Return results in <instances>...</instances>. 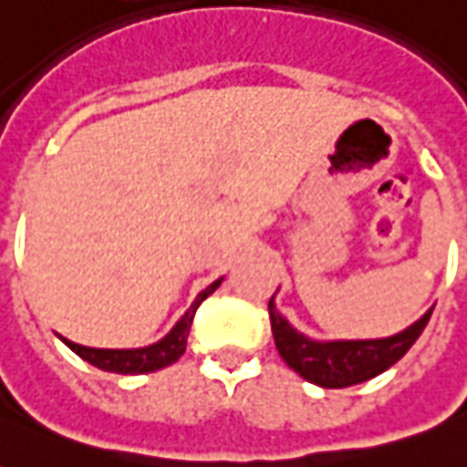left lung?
<instances>
[{
    "instance_id": "obj_1",
    "label": "left lung",
    "mask_w": 467,
    "mask_h": 467,
    "mask_svg": "<svg viewBox=\"0 0 467 467\" xmlns=\"http://www.w3.org/2000/svg\"><path fill=\"white\" fill-rule=\"evenodd\" d=\"M267 310H270V325H273V337L280 358L300 378L315 382L320 388H350V385L370 380L375 375L392 368L420 337L432 315V310H428L418 323H412L410 327H405L402 333L392 335V337L320 343V340H310L307 335L297 333L293 325L277 313L273 297H270Z\"/></svg>"
}]
</instances>
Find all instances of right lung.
<instances>
[{
    "mask_svg": "<svg viewBox=\"0 0 467 467\" xmlns=\"http://www.w3.org/2000/svg\"><path fill=\"white\" fill-rule=\"evenodd\" d=\"M223 277L214 280L210 287H204L202 293L194 297V303L190 305V310L177 320L170 333L164 335L160 343L147 345V348H134V350H99V348H85V345H77L72 340L62 337V343L69 348L72 352H77L82 360H87L89 365H95L99 370L105 372H117V375H142V372H154L162 370L167 365H172L182 358L184 348H187V335H190V327H192L194 313L202 303L204 297L220 287Z\"/></svg>",
    "mask_w": 467,
    "mask_h": 467,
    "instance_id": "1",
    "label": "right lung"
}]
</instances>
